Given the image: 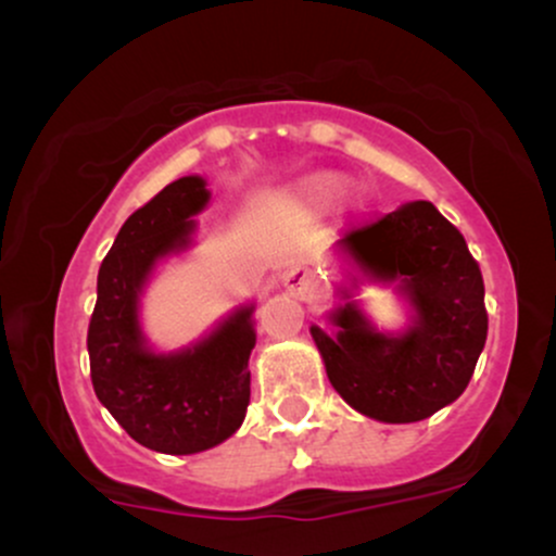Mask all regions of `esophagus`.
<instances>
[{"instance_id": "esophagus-1", "label": "esophagus", "mask_w": 556, "mask_h": 556, "mask_svg": "<svg viewBox=\"0 0 556 556\" xmlns=\"http://www.w3.org/2000/svg\"><path fill=\"white\" fill-rule=\"evenodd\" d=\"M282 285L292 298L305 300V303H311V300H316V295H318L314 274H311L308 269H303V266H292V269L282 277Z\"/></svg>"}]
</instances>
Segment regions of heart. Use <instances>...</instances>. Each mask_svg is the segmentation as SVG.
I'll return each instance as SVG.
<instances>
[{"instance_id":"b5f03b06","label":"heart","mask_w":556,"mask_h":556,"mask_svg":"<svg viewBox=\"0 0 556 556\" xmlns=\"http://www.w3.org/2000/svg\"><path fill=\"white\" fill-rule=\"evenodd\" d=\"M353 188V177L344 175V172L334 169H318L305 175L303 180L295 185V201L300 206H305L308 212H329L337 203L342 201L344 195ZM374 206V193L368 190H358L350 201V212H353V219L361 222L363 216L371 212Z\"/></svg>"}]
</instances>
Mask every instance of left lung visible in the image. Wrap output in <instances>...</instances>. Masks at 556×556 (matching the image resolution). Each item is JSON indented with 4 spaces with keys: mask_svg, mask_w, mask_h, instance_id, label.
<instances>
[{
    "mask_svg": "<svg viewBox=\"0 0 556 556\" xmlns=\"http://www.w3.org/2000/svg\"><path fill=\"white\" fill-rule=\"evenodd\" d=\"M340 303L329 329L311 327L331 387L361 416L416 424L452 405L486 344L483 277L465 238L429 201L402 203L384 219L337 240ZM363 283L392 286L408 305L400 332L362 311Z\"/></svg>",
    "mask_w": 556,
    "mask_h": 556,
    "instance_id": "left-lung-1",
    "label": "left lung"
}]
</instances>
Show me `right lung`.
I'll return each mask as SVG.
<instances>
[{"mask_svg":"<svg viewBox=\"0 0 556 556\" xmlns=\"http://www.w3.org/2000/svg\"><path fill=\"white\" fill-rule=\"evenodd\" d=\"M208 201L212 190L201 175L169 182L127 216L96 282L88 327L93 392L138 444L162 455L222 444L240 429L251 402L256 303L238 305L177 350H156L140 318L156 266L195 245V216Z\"/></svg>","mask_w":556,"mask_h":556,"instance_id":"1","label":"right lung"}]
</instances>
